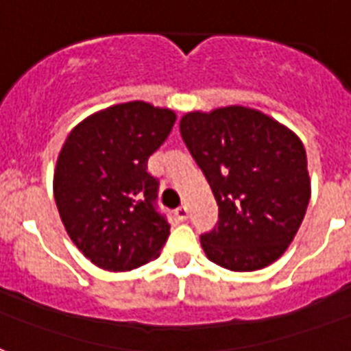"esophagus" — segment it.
Here are the masks:
<instances>
[{
	"instance_id": "1",
	"label": "esophagus",
	"mask_w": 351,
	"mask_h": 351,
	"mask_svg": "<svg viewBox=\"0 0 351 351\" xmlns=\"http://www.w3.org/2000/svg\"><path fill=\"white\" fill-rule=\"evenodd\" d=\"M175 217L176 220H180V222L187 220V217H189V209H187V206H180L178 209H175Z\"/></svg>"
}]
</instances>
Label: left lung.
<instances>
[{"label":"left lung","instance_id":"obj_1","mask_svg":"<svg viewBox=\"0 0 351 351\" xmlns=\"http://www.w3.org/2000/svg\"><path fill=\"white\" fill-rule=\"evenodd\" d=\"M180 134L219 204V222L200 234L209 261L231 271L269 266L291 244L310 202L302 142L239 106L189 112Z\"/></svg>","mask_w":351,"mask_h":351}]
</instances>
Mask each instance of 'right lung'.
Listing matches in <instances>:
<instances>
[{
  "mask_svg": "<svg viewBox=\"0 0 351 351\" xmlns=\"http://www.w3.org/2000/svg\"><path fill=\"white\" fill-rule=\"evenodd\" d=\"M175 120L169 109L129 101L84 120L63 143L54 200L71 240L96 266L131 271L164 247L171 226L147 160Z\"/></svg>",
  "mask_w": 351,
  "mask_h": 351,
  "instance_id": "obj_1",
  "label": "right lung"
}]
</instances>
